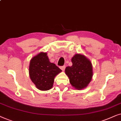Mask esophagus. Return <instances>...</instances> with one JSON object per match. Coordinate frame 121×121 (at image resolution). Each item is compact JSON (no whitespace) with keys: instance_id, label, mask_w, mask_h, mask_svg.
Wrapping results in <instances>:
<instances>
[{"instance_id":"34e87169","label":"esophagus","mask_w":121,"mask_h":121,"mask_svg":"<svg viewBox=\"0 0 121 121\" xmlns=\"http://www.w3.org/2000/svg\"><path fill=\"white\" fill-rule=\"evenodd\" d=\"M60 69H61L62 71H65V66H61L60 67Z\"/></svg>"}]
</instances>
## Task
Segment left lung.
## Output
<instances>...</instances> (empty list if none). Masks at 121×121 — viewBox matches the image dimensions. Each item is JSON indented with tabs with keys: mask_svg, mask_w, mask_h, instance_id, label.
I'll return each instance as SVG.
<instances>
[{
	"mask_svg": "<svg viewBox=\"0 0 121 121\" xmlns=\"http://www.w3.org/2000/svg\"><path fill=\"white\" fill-rule=\"evenodd\" d=\"M72 66L65 69V73L70 83L75 89L80 90L86 88L93 76L92 65L91 61L84 55L75 54L71 59Z\"/></svg>",
	"mask_w": 121,
	"mask_h": 121,
	"instance_id": "1",
	"label": "left lung"
}]
</instances>
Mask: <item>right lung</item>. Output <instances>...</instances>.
I'll use <instances>...</instances> for the list:
<instances>
[{"label":"right lung","instance_id":"obj_1","mask_svg":"<svg viewBox=\"0 0 121 121\" xmlns=\"http://www.w3.org/2000/svg\"><path fill=\"white\" fill-rule=\"evenodd\" d=\"M61 71L55 64L50 62L46 52L39 53L30 61V78L36 87L41 91L51 89L55 77Z\"/></svg>","mask_w":121,"mask_h":121}]
</instances>
